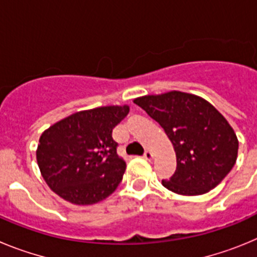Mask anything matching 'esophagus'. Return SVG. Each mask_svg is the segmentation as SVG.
<instances>
[{"label": "esophagus", "instance_id": "1", "mask_svg": "<svg viewBox=\"0 0 257 257\" xmlns=\"http://www.w3.org/2000/svg\"><path fill=\"white\" fill-rule=\"evenodd\" d=\"M144 158H145V160L152 161V160H153V153H152L151 151H145V153H144Z\"/></svg>", "mask_w": 257, "mask_h": 257}]
</instances>
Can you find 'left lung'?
Returning a JSON list of instances; mask_svg holds the SVG:
<instances>
[{
  "label": "left lung",
  "mask_w": 257,
  "mask_h": 257,
  "mask_svg": "<svg viewBox=\"0 0 257 257\" xmlns=\"http://www.w3.org/2000/svg\"><path fill=\"white\" fill-rule=\"evenodd\" d=\"M161 124L176 153V171L163 187L198 196L213 189L233 169L238 153L234 130L202 97L180 91L135 99Z\"/></svg>",
  "instance_id": "8db88e82"
}]
</instances>
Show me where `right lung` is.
Here are the masks:
<instances>
[{"label": "right lung", "instance_id": "1", "mask_svg": "<svg viewBox=\"0 0 257 257\" xmlns=\"http://www.w3.org/2000/svg\"><path fill=\"white\" fill-rule=\"evenodd\" d=\"M128 106H101L56 122L40 138L37 162L54 192L74 205H92L119 185L126 162L112 131Z\"/></svg>", "mask_w": 257, "mask_h": 257}]
</instances>
